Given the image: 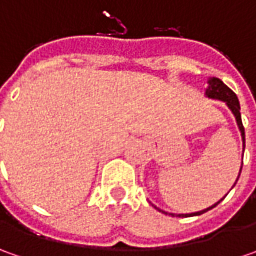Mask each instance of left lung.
Returning a JSON list of instances; mask_svg holds the SVG:
<instances>
[{
  "instance_id": "obj_1",
  "label": "left lung",
  "mask_w": 256,
  "mask_h": 256,
  "mask_svg": "<svg viewBox=\"0 0 256 256\" xmlns=\"http://www.w3.org/2000/svg\"><path fill=\"white\" fill-rule=\"evenodd\" d=\"M205 95L208 96V98H212V100H221L224 102L228 105V108L231 110L232 114H234V116H235V120H236V124H238V128H240V131H241V136H242V142H244V148H245V130H244V125H242V120H241V112H240V110H241V106H240V101H238V98H236V95L235 92L232 91L231 88H228L226 85L222 82L220 78H215V76H212L208 80V88H206V92ZM242 170V166H241ZM241 170H240V174H241ZM238 178H240V175H238ZM238 178H236V181H238ZM236 184V182H235ZM235 184H234V186H235ZM224 200V198H222ZM221 200V201H222ZM221 201H218L216 204H214L210 208H206V210H202V211L198 212H192V214H180V215H176V216H195V215H201L204 212L210 211L212 208H215L218 204ZM156 208V206H155ZM160 212H164V214H168V212L162 211V210H160V208H156ZM174 216V214H170Z\"/></svg>"
}]
</instances>
